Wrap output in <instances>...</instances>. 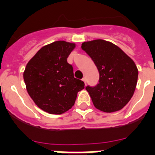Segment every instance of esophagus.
Listing matches in <instances>:
<instances>
[{
  "label": "esophagus",
  "mask_w": 155,
  "mask_h": 155,
  "mask_svg": "<svg viewBox=\"0 0 155 155\" xmlns=\"http://www.w3.org/2000/svg\"><path fill=\"white\" fill-rule=\"evenodd\" d=\"M82 80H83V81H84V84H86V81H87V80H86V78L85 77L83 78Z\"/></svg>",
  "instance_id": "esophagus-1"
}]
</instances>
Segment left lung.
Instances as JSON below:
<instances>
[{"instance_id": "left-lung-1", "label": "left lung", "mask_w": 155, "mask_h": 155, "mask_svg": "<svg viewBox=\"0 0 155 155\" xmlns=\"http://www.w3.org/2000/svg\"><path fill=\"white\" fill-rule=\"evenodd\" d=\"M81 48L99 71L98 84L85 88L94 106L107 113L121 110L136 89L138 70L135 62L118 46L104 40L84 42Z\"/></svg>"}]
</instances>
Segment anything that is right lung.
<instances>
[{
	"mask_svg": "<svg viewBox=\"0 0 155 155\" xmlns=\"http://www.w3.org/2000/svg\"><path fill=\"white\" fill-rule=\"evenodd\" d=\"M75 44L58 41L42 47L26 66L23 80L29 96L39 108L61 114L71 109L84 83L74 77L67 58Z\"/></svg>",
	"mask_w": 155,
	"mask_h": 155,
	"instance_id": "obj_1",
	"label": "right lung"
}]
</instances>
